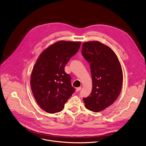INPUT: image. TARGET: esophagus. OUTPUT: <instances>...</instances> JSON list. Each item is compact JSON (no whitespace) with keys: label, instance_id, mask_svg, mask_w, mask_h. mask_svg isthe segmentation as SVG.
Listing matches in <instances>:
<instances>
[{"label":"esophagus","instance_id":"34e87169","mask_svg":"<svg viewBox=\"0 0 146 146\" xmlns=\"http://www.w3.org/2000/svg\"><path fill=\"white\" fill-rule=\"evenodd\" d=\"M81 87L77 88H76V91H77V92H78V91H80L81 90Z\"/></svg>","mask_w":146,"mask_h":146}]
</instances>
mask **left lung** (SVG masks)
Instances as JSON below:
<instances>
[{
  "label": "left lung",
  "instance_id": "1",
  "mask_svg": "<svg viewBox=\"0 0 146 146\" xmlns=\"http://www.w3.org/2000/svg\"><path fill=\"white\" fill-rule=\"evenodd\" d=\"M81 52L90 63L92 81L90 95L83 100L86 109L98 112L112 105L121 92V65L115 52L98 41L84 43Z\"/></svg>",
  "mask_w": 146,
  "mask_h": 146
}]
</instances>
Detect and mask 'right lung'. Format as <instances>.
<instances>
[{
  "instance_id": "add662e5",
  "label": "right lung",
  "mask_w": 146,
  "mask_h": 146,
  "mask_svg": "<svg viewBox=\"0 0 146 146\" xmlns=\"http://www.w3.org/2000/svg\"><path fill=\"white\" fill-rule=\"evenodd\" d=\"M81 44V42H56L40 54L33 67L31 88L39 106L47 113L61 111L74 92L70 76L64 72V68Z\"/></svg>"
}]
</instances>
